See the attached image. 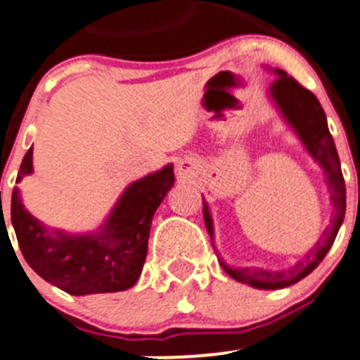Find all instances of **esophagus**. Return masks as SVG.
I'll return each mask as SVG.
<instances>
[{
	"instance_id": "1",
	"label": "esophagus",
	"mask_w": 360,
	"mask_h": 360,
	"mask_svg": "<svg viewBox=\"0 0 360 360\" xmlns=\"http://www.w3.org/2000/svg\"><path fill=\"white\" fill-rule=\"evenodd\" d=\"M187 171H189V162H186V160H180V162H178V173L186 174Z\"/></svg>"
}]
</instances>
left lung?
I'll return each mask as SVG.
<instances>
[{"label": "left lung", "instance_id": "8db88e82", "mask_svg": "<svg viewBox=\"0 0 360 360\" xmlns=\"http://www.w3.org/2000/svg\"><path fill=\"white\" fill-rule=\"evenodd\" d=\"M273 72L278 78L269 87V96L275 101L283 120L288 121L289 127L296 131L309 155L321 166L328 194H330L332 216L330 225L323 230L319 240L309 250L307 255L285 271H269V269L262 268H230L219 259L221 268L225 269L233 280L248 283L257 289L289 288L314 271L334 245L335 236L341 229L346 212V189L345 178L341 173V162H339L334 139L328 131L326 115L318 98L309 89L302 87L295 78L288 77V72L282 69H275ZM203 219H205L210 239L214 240L212 216H210V209L205 200H203Z\"/></svg>", "mask_w": 360, "mask_h": 360}]
</instances>
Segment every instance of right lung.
I'll list each match as a JSON object with an SVG mask.
<instances>
[{"label":"right lung","instance_id":"obj_1","mask_svg":"<svg viewBox=\"0 0 360 360\" xmlns=\"http://www.w3.org/2000/svg\"><path fill=\"white\" fill-rule=\"evenodd\" d=\"M32 153L30 148L15 182L34 171ZM173 184V164L130 184L101 229L82 236L46 229L25 209L15 187L10 214L22 257L41 278L69 295L130 289L143 271L155 210Z\"/></svg>","mask_w":360,"mask_h":360}]
</instances>
